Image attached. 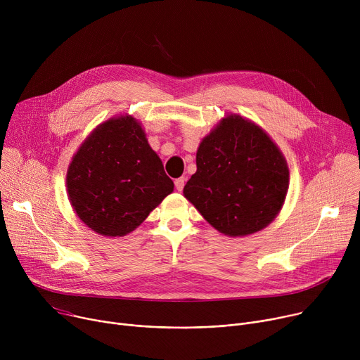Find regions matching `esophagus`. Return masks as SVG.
Returning <instances> with one entry per match:
<instances>
[{"mask_svg": "<svg viewBox=\"0 0 360 360\" xmlns=\"http://www.w3.org/2000/svg\"><path fill=\"white\" fill-rule=\"evenodd\" d=\"M185 182H186V179L182 176V178H178V179H175V188L178 189V191H182L184 189V186H185Z\"/></svg>", "mask_w": 360, "mask_h": 360, "instance_id": "esophagus-1", "label": "esophagus"}]
</instances>
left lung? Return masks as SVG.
<instances>
[{
	"mask_svg": "<svg viewBox=\"0 0 360 360\" xmlns=\"http://www.w3.org/2000/svg\"><path fill=\"white\" fill-rule=\"evenodd\" d=\"M288 189L284 156L263 129L231 115L204 138L185 198L219 233L244 237L266 228Z\"/></svg>",
	"mask_w": 360,
	"mask_h": 360,
	"instance_id": "1",
	"label": "left lung"
}]
</instances>
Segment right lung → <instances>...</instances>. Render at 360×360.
<instances>
[{
	"label": "right lung",
	"instance_id": "1",
	"mask_svg": "<svg viewBox=\"0 0 360 360\" xmlns=\"http://www.w3.org/2000/svg\"><path fill=\"white\" fill-rule=\"evenodd\" d=\"M68 191L89 228L122 237L174 191V182L141 124L124 116L105 122L83 142L68 171Z\"/></svg>",
	"mask_w": 360,
	"mask_h": 360
}]
</instances>
